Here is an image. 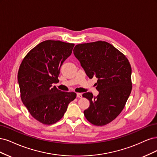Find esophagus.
Masks as SVG:
<instances>
[{
    "instance_id": "esophagus-1",
    "label": "esophagus",
    "mask_w": 157,
    "mask_h": 157,
    "mask_svg": "<svg viewBox=\"0 0 157 157\" xmlns=\"http://www.w3.org/2000/svg\"><path fill=\"white\" fill-rule=\"evenodd\" d=\"M77 97L78 98H82V93H77Z\"/></svg>"
}]
</instances>
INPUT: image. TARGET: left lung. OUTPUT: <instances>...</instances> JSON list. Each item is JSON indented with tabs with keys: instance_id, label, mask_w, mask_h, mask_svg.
<instances>
[{
	"instance_id": "1",
	"label": "left lung",
	"mask_w": 157,
	"mask_h": 157,
	"mask_svg": "<svg viewBox=\"0 0 157 157\" xmlns=\"http://www.w3.org/2000/svg\"><path fill=\"white\" fill-rule=\"evenodd\" d=\"M73 52L87 76L98 78L97 97L89 92L83 94L90 102L83 112L85 117L94 125L107 124L122 112L132 90V68L128 60L104 41L78 44Z\"/></svg>"
}]
</instances>
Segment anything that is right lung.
Returning a JSON list of instances; mask_svg holds the SVG:
<instances>
[{
    "mask_svg": "<svg viewBox=\"0 0 157 157\" xmlns=\"http://www.w3.org/2000/svg\"><path fill=\"white\" fill-rule=\"evenodd\" d=\"M74 46L59 40H45L33 48L20 64L21 99L32 117L44 124L57 123L76 97L75 93L61 91L52 85L59 82L60 68Z\"/></svg>",
    "mask_w": 157,
    "mask_h": 157,
    "instance_id": "obj_1",
    "label": "right lung"
}]
</instances>
